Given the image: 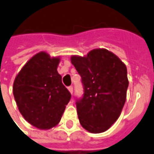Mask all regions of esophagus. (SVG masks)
Returning a JSON list of instances; mask_svg holds the SVG:
<instances>
[{
	"mask_svg": "<svg viewBox=\"0 0 154 154\" xmlns=\"http://www.w3.org/2000/svg\"><path fill=\"white\" fill-rule=\"evenodd\" d=\"M68 91H69V92L72 94V92H73V87H72V86H68Z\"/></svg>",
	"mask_w": 154,
	"mask_h": 154,
	"instance_id": "34e87169",
	"label": "esophagus"
}]
</instances>
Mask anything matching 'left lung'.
I'll return each mask as SVG.
<instances>
[{"mask_svg":"<svg viewBox=\"0 0 154 154\" xmlns=\"http://www.w3.org/2000/svg\"><path fill=\"white\" fill-rule=\"evenodd\" d=\"M71 62L84 89L82 97L76 100L81 125L91 133L105 131L118 120L126 102V65L105 49L93 50L85 57L73 55Z\"/></svg>","mask_w":154,"mask_h":154,"instance_id":"8db88e82","label":"left lung"}]
</instances>
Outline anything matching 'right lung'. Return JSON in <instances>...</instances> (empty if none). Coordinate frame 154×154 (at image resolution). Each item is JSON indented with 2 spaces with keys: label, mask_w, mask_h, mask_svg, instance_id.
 Masks as SVG:
<instances>
[{
  "label": "right lung",
  "mask_w": 154,
  "mask_h": 154,
  "mask_svg": "<svg viewBox=\"0 0 154 154\" xmlns=\"http://www.w3.org/2000/svg\"><path fill=\"white\" fill-rule=\"evenodd\" d=\"M60 60L40 52L28 60L14 82L13 94L19 112L39 129L56 126L71 99L57 72Z\"/></svg>",
  "instance_id": "add662e5"
}]
</instances>
